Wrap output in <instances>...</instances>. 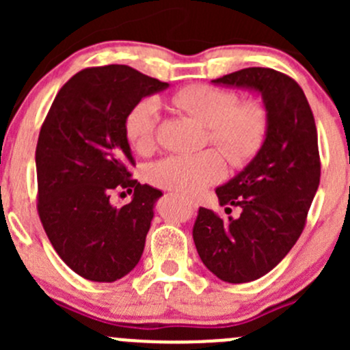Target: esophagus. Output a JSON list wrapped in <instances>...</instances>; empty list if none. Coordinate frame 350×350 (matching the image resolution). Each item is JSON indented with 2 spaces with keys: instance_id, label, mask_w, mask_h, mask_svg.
Listing matches in <instances>:
<instances>
[{
  "instance_id": "1",
  "label": "esophagus",
  "mask_w": 350,
  "mask_h": 350,
  "mask_svg": "<svg viewBox=\"0 0 350 350\" xmlns=\"http://www.w3.org/2000/svg\"><path fill=\"white\" fill-rule=\"evenodd\" d=\"M183 201H185V203L188 204V206H193V208L196 206V201L191 200V198H185V196H183Z\"/></svg>"
}]
</instances>
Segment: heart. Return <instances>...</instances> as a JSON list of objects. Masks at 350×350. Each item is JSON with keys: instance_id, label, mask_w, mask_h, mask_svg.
Wrapping results in <instances>:
<instances>
[{"instance_id": "b5f03b06", "label": "heart", "mask_w": 350, "mask_h": 350, "mask_svg": "<svg viewBox=\"0 0 350 350\" xmlns=\"http://www.w3.org/2000/svg\"><path fill=\"white\" fill-rule=\"evenodd\" d=\"M172 107L208 126L206 142L215 144L234 165L249 162L262 147L269 129L267 109L257 100L239 101L234 91L208 84H189L171 94ZM161 111L152 98L137 101L125 118V133L133 149L147 154L157 142ZM225 159L217 149L196 154H171L147 169V179L159 188L195 195L220 181Z\"/></svg>"}]
</instances>
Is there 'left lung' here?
I'll list each match as a JSON object with an SVG mask.
<instances>
[{
  "instance_id": "left-lung-1",
  "label": "left lung",
  "mask_w": 350,
  "mask_h": 350,
  "mask_svg": "<svg viewBox=\"0 0 350 350\" xmlns=\"http://www.w3.org/2000/svg\"><path fill=\"white\" fill-rule=\"evenodd\" d=\"M213 83L259 91L269 115L254 161L217 188L221 206H241V217L200 208L193 227L204 266L225 283H249L274 269L305 228L320 185L319 135L305 93L280 70L247 67Z\"/></svg>"
}]
</instances>
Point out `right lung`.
I'll return each instance as SVG.
<instances>
[{"mask_svg":"<svg viewBox=\"0 0 350 350\" xmlns=\"http://www.w3.org/2000/svg\"><path fill=\"white\" fill-rule=\"evenodd\" d=\"M167 88L129 66L88 67L59 90L38 133L37 210L55 252L81 278L113 283L139 264L154 203L133 179L125 118L137 101ZM133 192L113 207V191Z\"/></svg>","mask_w":350,"mask_h":350,"instance_id":"obj_1","label":"right lung"}]
</instances>
